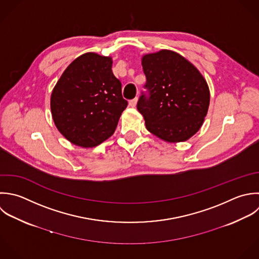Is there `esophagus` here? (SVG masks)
<instances>
[{
	"label": "esophagus",
	"mask_w": 259,
	"mask_h": 259,
	"mask_svg": "<svg viewBox=\"0 0 259 259\" xmlns=\"http://www.w3.org/2000/svg\"><path fill=\"white\" fill-rule=\"evenodd\" d=\"M137 101H138V98L136 97V98H134V99H132V100H130V101H129V105H130L131 107H136Z\"/></svg>",
	"instance_id": "1"
}]
</instances>
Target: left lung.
<instances>
[{"label":"left lung","mask_w":259,"mask_h":259,"mask_svg":"<svg viewBox=\"0 0 259 259\" xmlns=\"http://www.w3.org/2000/svg\"><path fill=\"white\" fill-rule=\"evenodd\" d=\"M146 76L137 103L149 132L168 142L188 140L201 128L210 104L207 81L185 57L170 50L142 58Z\"/></svg>","instance_id":"1"}]
</instances>
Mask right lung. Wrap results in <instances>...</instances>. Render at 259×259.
Wrapping results in <instances>:
<instances>
[{
    "mask_svg": "<svg viewBox=\"0 0 259 259\" xmlns=\"http://www.w3.org/2000/svg\"><path fill=\"white\" fill-rule=\"evenodd\" d=\"M128 102L113 74L112 59L84 53L64 70L51 94L53 121L71 143L94 147L116 130Z\"/></svg>",
    "mask_w": 259,
    "mask_h": 259,
    "instance_id": "obj_1",
    "label": "right lung"
}]
</instances>
